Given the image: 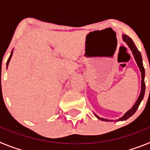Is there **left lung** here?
Segmentation results:
<instances>
[{
  "mask_svg": "<svg viewBox=\"0 0 150 150\" xmlns=\"http://www.w3.org/2000/svg\"><path fill=\"white\" fill-rule=\"evenodd\" d=\"M122 39L126 43V44L128 45L129 49L132 51V54L134 55V58L135 61H136V63L137 64V66H138L139 69H140V73H141V78H142V80H141V91H140V94L139 95L138 98H137V101L135 102V104H134L133 107L128 111L125 113L124 116L120 118L119 120H116V121H124V120H128V118H130L132 116H133L134 114V112L137 111V108H138L139 105H140V102L142 101L143 98H144V94H145V88H146V86H145V82H144V77H145V69H144V65H143V60H142V56H141V54H140V51L137 50V48L136 47L135 44L134 43L133 40H132L129 37H128L127 35L124 34L122 35ZM95 116H96L98 120H101V121H112V120H107V119H104V118H100L98 116H97L96 114H95ZM116 121V120H115Z\"/></svg>",
  "mask_w": 150,
  "mask_h": 150,
  "instance_id": "1",
  "label": "left lung"
}]
</instances>
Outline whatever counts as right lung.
<instances>
[{
    "label": "right lung",
    "instance_id": "obj_1",
    "mask_svg": "<svg viewBox=\"0 0 150 150\" xmlns=\"http://www.w3.org/2000/svg\"><path fill=\"white\" fill-rule=\"evenodd\" d=\"M12 55H13V51L11 52V54H10V58H9V59H8V60H7V62H6V67H8V64H9V62H10V59H11V57H12Z\"/></svg>",
    "mask_w": 150,
    "mask_h": 150
}]
</instances>
